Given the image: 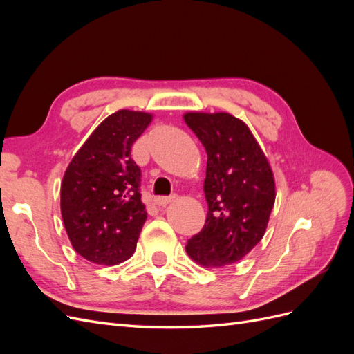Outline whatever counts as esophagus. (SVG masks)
I'll return each mask as SVG.
<instances>
[{
  "mask_svg": "<svg viewBox=\"0 0 354 354\" xmlns=\"http://www.w3.org/2000/svg\"><path fill=\"white\" fill-rule=\"evenodd\" d=\"M174 199V196H158L156 199H155V203L158 207H165V205H168V203Z\"/></svg>",
  "mask_w": 354,
  "mask_h": 354,
  "instance_id": "esophagus-1",
  "label": "esophagus"
}]
</instances>
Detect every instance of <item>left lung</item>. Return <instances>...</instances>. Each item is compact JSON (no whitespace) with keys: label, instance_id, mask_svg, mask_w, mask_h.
Wrapping results in <instances>:
<instances>
[{"label":"left lung","instance_id":"1","mask_svg":"<svg viewBox=\"0 0 354 354\" xmlns=\"http://www.w3.org/2000/svg\"><path fill=\"white\" fill-rule=\"evenodd\" d=\"M185 122L207 151L205 226L186 252L207 269L242 260L259 243L276 199L272 167L243 121L227 112H187Z\"/></svg>","mask_w":354,"mask_h":354}]
</instances>
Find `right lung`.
<instances>
[{"label": "right lung", "mask_w": 354, "mask_h": 354, "mask_svg": "<svg viewBox=\"0 0 354 354\" xmlns=\"http://www.w3.org/2000/svg\"><path fill=\"white\" fill-rule=\"evenodd\" d=\"M152 120V113L128 109L109 115L63 176L60 211L68 238L73 250L94 264H120L136 251L147 212L131 146Z\"/></svg>", "instance_id": "1"}]
</instances>
